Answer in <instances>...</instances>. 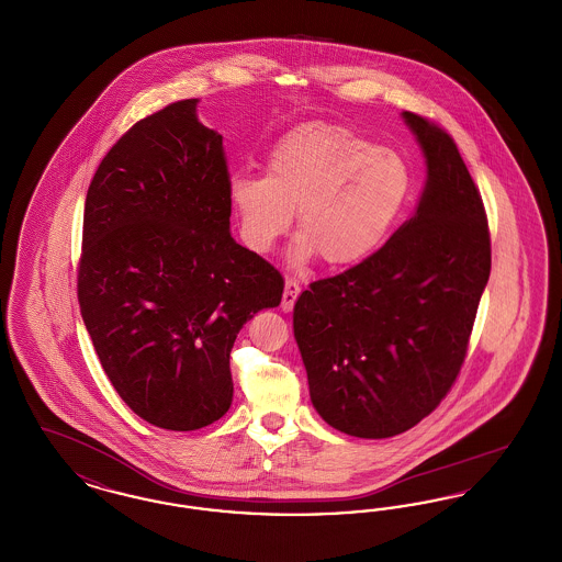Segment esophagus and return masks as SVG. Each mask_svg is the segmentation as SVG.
<instances>
[{"label":"esophagus","instance_id":"obj_1","mask_svg":"<svg viewBox=\"0 0 562 562\" xmlns=\"http://www.w3.org/2000/svg\"><path fill=\"white\" fill-rule=\"evenodd\" d=\"M301 293V286L294 278H286V284H284V294H282V310L284 312H291L293 310L294 301Z\"/></svg>","mask_w":562,"mask_h":562}]
</instances>
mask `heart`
<instances>
[{
	"mask_svg": "<svg viewBox=\"0 0 562 562\" xmlns=\"http://www.w3.org/2000/svg\"><path fill=\"white\" fill-rule=\"evenodd\" d=\"M411 172L401 156L335 124H307L282 136L268 175L236 170L227 200L240 238L266 255L296 211L294 263L321 255L326 266H353L385 241L408 202Z\"/></svg>",
	"mask_w": 562,
	"mask_h": 562,
	"instance_id": "heart-1",
	"label": "heart"
}]
</instances>
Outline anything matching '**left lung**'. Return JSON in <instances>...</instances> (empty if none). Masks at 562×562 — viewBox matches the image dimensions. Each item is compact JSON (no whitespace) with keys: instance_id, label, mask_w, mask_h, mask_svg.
<instances>
[{"instance_id":"1","label":"left lung","mask_w":562,"mask_h":562,"mask_svg":"<svg viewBox=\"0 0 562 562\" xmlns=\"http://www.w3.org/2000/svg\"><path fill=\"white\" fill-rule=\"evenodd\" d=\"M402 120L428 166L417 211L369 259L294 303L312 404L358 438L402 434L447 396L491 273L481 193L453 138L411 111Z\"/></svg>"}]
</instances>
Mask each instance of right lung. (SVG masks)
Segmentation results:
<instances>
[{
    "mask_svg": "<svg viewBox=\"0 0 562 562\" xmlns=\"http://www.w3.org/2000/svg\"><path fill=\"white\" fill-rule=\"evenodd\" d=\"M198 99L136 122L101 161L83 209L78 299L111 385L172 431L211 426L234 398L241 326L284 280L232 238L223 136Z\"/></svg>",
    "mask_w": 562,
    "mask_h": 562,
    "instance_id": "add662e5",
    "label": "right lung"
}]
</instances>
